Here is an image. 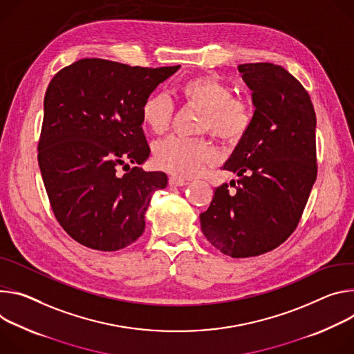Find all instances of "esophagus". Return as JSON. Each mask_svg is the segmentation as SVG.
<instances>
[{"mask_svg": "<svg viewBox=\"0 0 354 354\" xmlns=\"http://www.w3.org/2000/svg\"><path fill=\"white\" fill-rule=\"evenodd\" d=\"M169 184H170L171 187H181V185H185V184H188V183H187V180H184V178L171 176V177L169 178Z\"/></svg>", "mask_w": 354, "mask_h": 354, "instance_id": "34e87169", "label": "esophagus"}]
</instances>
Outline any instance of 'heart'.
I'll use <instances>...</instances> for the list:
<instances>
[{
    "label": "heart",
    "instance_id": "b5f03b06",
    "mask_svg": "<svg viewBox=\"0 0 354 354\" xmlns=\"http://www.w3.org/2000/svg\"><path fill=\"white\" fill-rule=\"evenodd\" d=\"M187 105L203 109L197 131L211 132L226 143L241 142L254 120L252 105L233 97V90L211 74L194 75L178 86ZM142 122L154 135H165L174 120V104L162 93L150 94L140 108ZM154 165L177 177H194L216 160V149L207 138H169L153 147Z\"/></svg>",
    "mask_w": 354,
    "mask_h": 354
}]
</instances>
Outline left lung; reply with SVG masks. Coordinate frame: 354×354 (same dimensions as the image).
Masks as SVG:
<instances>
[{"label": "left lung", "instance_id": "8db88e82", "mask_svg": "<svg viewBox=\"0 0 354 354\" xmlns=\"http://www.w3.org/2000/svg\"><path fill=\"white\" fill-rule=\"evenodd\" d=\"M238 70L253 91V125L223 166L239 178L232 191L215 188L200 221L212 246L243 259L279 248L298 226L318 174L317 115L284 67L248 63Z\"/></svg>", "mask_w": 354, "mask_h": 354}]
</instances>
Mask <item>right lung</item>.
<instances>
[{"label": "right lung", "instance_id": "obj_1", "mask_svg": "<svg viewBox=\"0 0 354 354\" xmlns=\"http://www.w3.org/2000/svg\"><path fill=\"white\" fill-rule=\"evenodd\" d=\"M178 67L82 59L52 78L37 162L57 222L80 245L115 252L143 233L151 192L167 176L138 166L150 154L140 108Z\"/></svg>", "mask_w": 354, "mask_h": 354}]
</instances>
